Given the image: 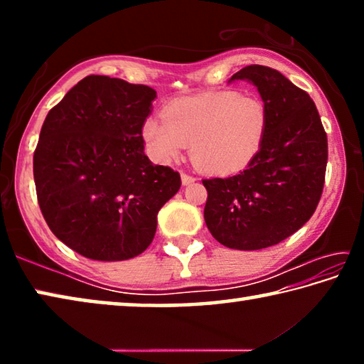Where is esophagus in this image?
I'll list each match as a JSON object with an SVG mask.
<instances>
[{"label":"esophagus","mask_w":364,"mask_h":364,"mask_svg":"<svg viewBox=\"0 0 364 364\" xmlns=\"http://www.w3.org/2000/svg\"><path fill=\"white\" fill-rule=\"evenodd\" d=\"M196 181L194 176H191L188 173H181V183L184 184V186H189V184H193Z\"/></svg>","instance_id":"obj_1"}]
</instances>
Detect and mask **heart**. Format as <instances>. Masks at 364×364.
<instances>
[{"label":"heart","mask_w":364,"mask_h":364,"mask_svg":"<svg viewBox=\"0 0 364 364\" xmlns=\"http://www.w3.org/2000/svg\"><path fill=\"white\" fill-rule=\"evenodd\" d=\"M164 120L149 117L141 128L147 151L168 164L189 144L196 167L228 176L247 168L267 138L269 110L262 97L239 91L183 97L165 106Z\"/></svg>","instance_id":"b5f03b06"}]
</instances>
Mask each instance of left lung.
Segmentation results:
<instances>
[{
	"label": "left lung",
	"mask_w": 364,
	"mask_h": 364,
	"mask_svg": "<svg viewBox=\"0 0 364 364\" xmlns=\"http://www.w3.org/2000/svg\"><path fill=\"white\" fill-rule=\"evenodd\" d=\"M257 86L269 110L267 138L239 175L202 180L204 218L220 244L237 250L276 245L300 230L321 199L328 136L315 102L281 72L247 65L230 78Z\"/></svg>",
	"instance_id": "left-lung-1"
}]
</instances>
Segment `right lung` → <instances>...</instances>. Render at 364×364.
<instances>
[{"label": "right lung", "instance_id": "right-lung-1", "mask_svg": "<svg viewBox=\"0 0 364 364\" xmlns=\"http://www.w3.org/2000/svg\"><path fill=\"white\" fill-rule=\"evenodd\" d=\"M156 97L146 85L88 75L46 115L33 154L36 197L49 230L80 255L143 254L181 186L178 171L144 154L141 128Z\"/></svg>", "mask_w": 364, "mask_h": 364}]
</instances>
